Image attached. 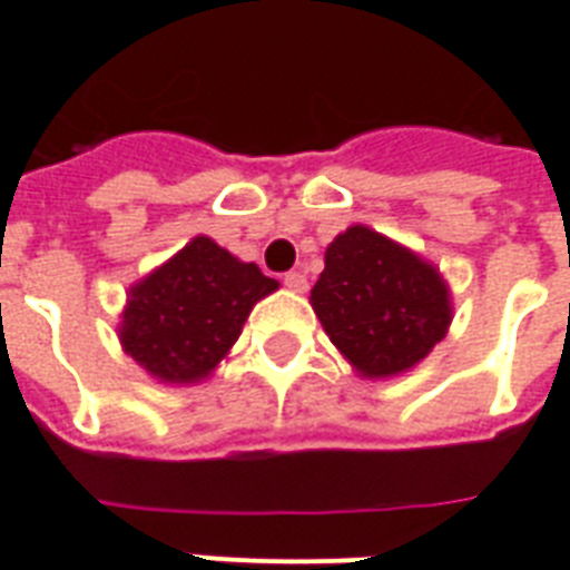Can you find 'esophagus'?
I'll return each instance as SVG.
<instances>
[{
    "label": "esophagus",
    "instance_id": "obj_1",
    "mask_svg": "<svg viewBox=\"0 0 570 570\" xmlns=\"http://www.w3.org/2000/svg\"><path fill=\"white\" fill-rule=\"evenodd\" d=\"M284 284L289 286L293 293H304V289H307V277H304L302 272H286Z\"/></svg>",
    "mask_w": 570,
    "mask_h": 570
}]
</instances>
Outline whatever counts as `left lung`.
Masks as SVG:
<instances>
[{
  "label": "left lung",
  "mask_w": 570,
  "mask_h": 570,
  "mask_svg": "<svg viewBox=\"0 0 570 570\" xmlns=\"http://www.w3.org/2000/svg\"><path fill=\"white\" fill-rule=\"evenodd\" d=\"M311 304L343 358L367 380L415 367L451 325V295L436 266L362 224L325 247Z\"/></svg>",
  "instance_id": "1"
}]
</instances>
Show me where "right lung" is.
I'll list each match as a JSON object with an SVG mask.
<instances>
[{"mask_svg": "<svg viewBox=\"0 0 570 570\" xmlns=\"http://www.w3.org/2000/svg\"><path fill=\"white\" fill-rule=\"evenodd\" d=\"M277 281L254 263L190 238L179 254L130 286L121 311V350L169 385L206 380L238 341L247 314L275 293Z\"/></svg>", "mask_w": 570, "mask_h": 570, "instance_id": "1", "label": "right lung"}]
</instances>
